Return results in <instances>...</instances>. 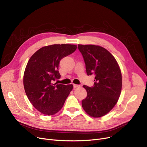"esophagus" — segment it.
Wrapping results in <instances>:
<instances>
[{
    "label": "esophagus",
    "instance_id": "esophagus-1",
    "mask_svg": "<svg viewBox=\"0 0 147 147\" xmlns=\"http://www.w3.org/2000/svg\"><path fill=\"white\" fill-rule=\"evenodd\" d=\"M73 87H74V88H79V87H80V85H79V84H73Z\"/></svg>",
    "mask_w": 147,
    "mask_h": 147
}]
</instances>
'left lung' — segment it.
Segmentation results:
<instances>
[{
  "label": "left lung",
  "instance_id": "obj_1",
  "mask_svg": "<svg viewBox=\"0 0 147 147\" xmlns=\"http://www.w3.org/2000/svg\"><path fill=\"white\" fill-rule=\"evenodd\" d=\"M83 57L87 74L95 76L94 86L86 89L87 96L82 100L84 110L93 117L110 112L120 97L122 78L117 61L105 48L93 45H78Z\"/></svg>",
  "mask_w": 147,
  "mask_h": 147
}]
</instances>
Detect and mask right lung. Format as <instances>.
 Returning a JSON list of instances; mask_svg holds the SVG:
<instances>
[{"mask_svg":"<svg viewBox=\"0 0 147 147\" xmlns=\"http://www.w3.org/2000/svg\"><path fill=\"white\" fill-rule=\"evenodd\" d=\"M76 49V45L69 44L44 46L28 61L23 78L25 92L30 102L42 114L52 115L58 113L72 90L73 84L53 82L61 78L58 71L61 59Z\"/></svg>","mask_w":147,"mask_h":147,"instance_id":"right-lung-1","label":"right lung"}]
</instances>
